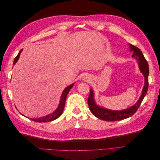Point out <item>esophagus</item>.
Wrapping results in <instances>:
<instances>
[{
    "label": "esophagus",
    "instance_id": "34e87169",
    "mask_svg": "<svg viewBox=\"0 0 160 160\" xmlns=\"http://www.w3.org/2000/svg\"><path fill=\"white\" fill-rule=\"evenodd\" d=\"M84 79H85L86 81H88L90 80L89 77H84Z\"/></svg>",
    "mask_w": 160,
    "mask_h": 160
}]
</instances>
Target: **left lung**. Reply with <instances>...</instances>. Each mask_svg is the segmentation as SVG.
I'll return each mask as SVG.
<instances>
[{
	"label": "left lung",
	"instance_id": "left-lung-1",
	"mask_svg": "<svg viewBox=\"0 0 160 160\" xmlns=\"http://www.w3.org/2000/svg\"><path fill=\"white\" fill-rule=\"evenodd\" d=\"M129 47L130 50L133 52L132 57L137 59L138 64L139 65L140 71L142 72V73L144 75L145 77V85L142 91V94L141 97H140L139 100L138 101L137 103L132 106V108H129L128 109L122 111H111L98 107L95 103L93 99V93L92 90H91L88 100L89 108L92 113L95 117L100 119L108 121V122H115V121H120L131 117V116L133 115L136 112L137 110L139 108L140 105H141L143 98L147 93L149 85V66L148 61L145 59L142 52L140 51L139 48L133 45H129Z\"/></svg>",
	"mask_w": 160,
	"mask_h": 160
}]
</instances>
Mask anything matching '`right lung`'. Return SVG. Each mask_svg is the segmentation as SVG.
I'll list each match as a JSON object with an SVG mask.
<instances>
[{"instance_id":"1","label":"right lung","mask_w":160,"mask_h":160,"mask_svg":"<svg viewBox=\"0 0 160 160\" xmlns=\"http://www.w3.org/2000/svg\"><path fill=\"white\" fill-rule=\"evenodd\" d=\"M22 51V49H21L18 53V55H17V57L14 58V60L13 62V65H14L17 62V61H18L19 56H20V54L21 51ZM73 86V84H72L71 85H69V87H67V88L63 91L62 93V95L61 97V101H60V103L59 107L57 109L56 111H55L54 112L52 113H51L49 115H48L47 116H45V117H42L41 118H37V119H31V120L34 121V122H39V123H42V122H51V121L52 120H55L56 119H57L59 117V116L62 114V111H63V109L65 108V100H66V98H67V95L68 94L69 91H70V89L72 88V87Z\"/></svg>"}]
</instances>
